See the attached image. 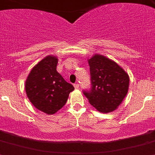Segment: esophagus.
Listing matches in <instances>:
<instances>
[{
	"instance_id": "esophagus-1",
	"label": "esophagus",
	"mask_w": 155,
	"mask_h": 155,
	"mask_svg": "<svg viewBox=\"0 0 155 155\" xmlns=\"http://www.w3.org/2000/svg\"><path fill=\"white\" fill-rule=\"evenodd\" d=\"M73 86H74V87H75V89H79V84H77V83H76V84H74L73 85Z\"/></svg>"
}]
</instances>
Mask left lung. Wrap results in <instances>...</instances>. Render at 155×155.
<instances>
[{
  "mask_svg": "<svg viewBox=\"0 0 155 155\" xmlns=\"http://www.w3.org/2000/svg\"><path fill=\"white\" fill-rule=\"evenodd\" d=\"M91 88L83 90L89 103L99 112L115 110L128 93L129 77L110 59L96 54L89 60Z\"/></svg>",
  "mask_w": 155,
  "mask_h": 155,
  "instance_id": "8db88e82",
  "label": "left lung"
}]
</instances>
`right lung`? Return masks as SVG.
<instances>
[{
    "label": "right lung",
    "instance_id": "obj_1",
    "mask_svg": "<svg viewBox=\"0 0 155 155\" xmlns=\"http://www.w3.org/2000/svg\"><path fill=\"white\" fill-rule=\"evenodd\" d=\"M58 59L48 56L39 62L27 77V95L41 112L52 115L63 108L74 87L56 71Z\"/></svg>",
    "mask_w": 155,
    "mask_h": 155
}]
</instances>
